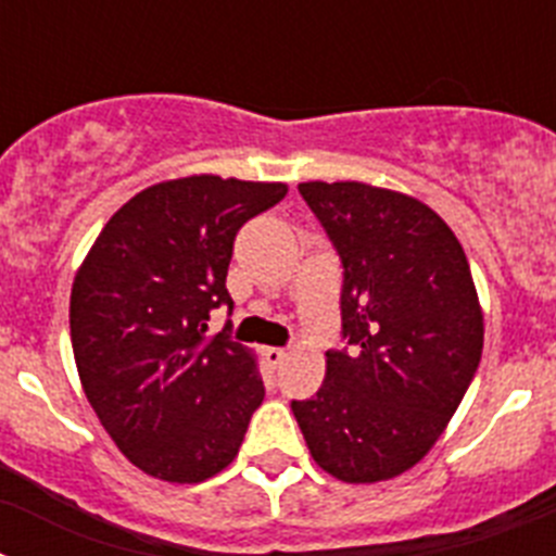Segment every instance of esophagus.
Returning a JSON list of instances; mask_svg holds the SVG:
<instances>
[{
  "label": "esophagus",
  "instance_id": "obj_1",
  "mask_svg": "<svg viewBox=\"0 0 556 556\" xmlns=\"http://www.w3.org/2000/svg\"><path fill=\"white\" fill-rule=\"evenodd\" d=\"M287 356H289V353L283 351V348H267V351H264V358H267L269 367H281L283 358H287Z\"/></svg>",
  "mask_w": 556,
  "mask_h": 556
}]
</instances>
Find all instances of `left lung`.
Here are the masks:
<instances>
[{
	"instance_id": "left-lung-1",
	"label": "left lung",
	"mask_w": 556,
	"mask_h": 556,
	"mask_svg": "<svg viewBox=\"0 0 556 556\" xmlns=\"http://www.w3.org/2000/svg\"><path fill=\"white\" fill-rule=\"evenodd\" d=\"M342 264V342L326 381L292 401L314 462L351 484L429 454L484 345L465 250L429 205L367 184L298 186Z\"/></svg>"
}]
</instances>
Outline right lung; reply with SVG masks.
Returning <instances> with one entry per match:
<instances>
[{"label": "right lung", "instance_id": "1", "mask_svg": "<svg viewBox=\"0 0 556 556\" xmlns=\"http://www.w3.org/2000/svg\"><path fill=\"white\" fill-rule=\"evenodd\" d=\"M287 198L283 184L194 175L127 200L72 287L77 372L122 454L164 481L228 468L264 401L255 358L228 328L205 337L228 294L236 230Z\"/></svg>", "mask_w": 556, "mask_h": 556}]
</instances>
